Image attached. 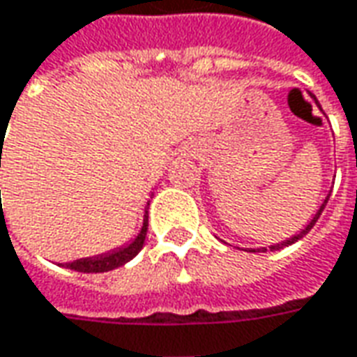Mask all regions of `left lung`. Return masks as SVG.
<instances>
[{
  "label": "left lung",
  "instance_id": "8db88e82",
  "mask_svg": "<svg viewBox=\"0 0 357 357\" xmlns=\"http://www.w3.org/2000/svg\"><path fill=\"white\" fill-rule=\"evenodd\" d=\"M311 97H312V99H314V103L319 105V101H317V97L312 96V93H311ZM319 109H321V105H319ZM328 197H331V191H328V195H326V197H324V201H322V203H321V207H319V211L314 213V217H312V219L309 220V225H307L305 229L301 230L299 234H295V236H291V238L283 240L281 244H273V246H270V250H280V248H283V246H289V244H295L297 240L303 238V236H305V234H307V232H309V230H311L312 227H314V222L319 220V217H321V213H322V211H324V207H326V203H328ZM260 250H261V252H268V250H266V248H260ZM254 252H256V250H254Z\"/></svg>",
  "mask_w": 357,
  "mask_h": 357
}]
</instances>
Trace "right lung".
Segmentation results:
<instances>
[{
    "label": "right lung",
    "mask_w": 357,
    "mask_h": 357,
    "mask_svg": "<svg viewBox=\"0 0 357 357\" xmlns=\"http://www.w3.org/2000/svg\"><path fill=\"white\" fill-rule=\"evenodd\" d=\"M1 193V191H0ZM150 205V203H148ZM146 230H148V209L144 211V220H142V229L138 232L135 238L128 242L127 246H121V248L111 250L105 254H99L93 258H82V260H74L66 264L68 270L82 271V273H103V271L117 270L121 266H125L127 261H130L138 252L144 246V240H146Z\"/></svg>",
    "instance_id": "1"
}]
</instances>
